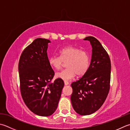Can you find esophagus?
<instances>
[{
	"mask_svg": "<svg viewBox=\"0 0 130 130\" xmlns=\"http://www.w3.org/2000/svg\"><path fill=\"white\" fill-rule=\"evenodd\" d=\"M64 84H65V86H67V85H68L69 84V83L68 82H67V81H65V82H64Z\"/></svg>",
	"mask_w": 130,
	"mask_h": 130,
	"instance_id": "esophagus-1",
	"label": "esophagus"
}]
</instances>
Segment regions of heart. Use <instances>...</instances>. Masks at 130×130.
<instances>
[{
	"mask_svg": "<svg viewBox=\"0 0 130 130\" xmlns=\"http://www.w3.org/2000/svg\"><path fill=\"white\" fill-rule=\"evenodd\" d=\"M60 55V57L52 56L48 59L51 67L57 70L62 67L63 62H67V69L56 73V78L68 81L72 79L76 74L80 77L87 72L90 64V56L85 51L76 47L68 46L61 50Z\"/></svg>",
	"mask_w": 130,
	"mask_h": 130,
	"instance_id": "1",
	"label": "heart"
}]
</instances>
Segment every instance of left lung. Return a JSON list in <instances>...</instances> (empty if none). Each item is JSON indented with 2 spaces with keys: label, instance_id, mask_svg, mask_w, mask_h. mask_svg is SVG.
Returning <instances> with one entry per match:
<instances>
[{
  "label": "left lung",
  "instance_id": "obj_1",
  "mask_svg": "<svg viewBox=\"0 0 130 130\" xmlns=\"http://www.w3.org/2000/svg\"><path fill=\"white\" fill-rule=\"evenodd\" d=\"M83 40L90 41L92 46L91 63L83 77L71 85L73 93L70 99L76 112L87 116L99 110L107 98L111 63L108 53L96 38L90 36Z\"/></svg>",
  "mask_w": 130,
  "mask_h": 130
}]
</instances>
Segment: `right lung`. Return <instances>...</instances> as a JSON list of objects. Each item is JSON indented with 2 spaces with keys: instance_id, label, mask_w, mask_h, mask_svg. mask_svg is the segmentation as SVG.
Returning <instances> with one entry per match:
<instances>
[{
  "instance_id": "add662e5",
  "label": "right lung",
  "mask_w": 130,
  "mask_h": 130,
  "mask_svg": "<svg viewBox=\"0 0 130 130\" xmlns=\"http://www.w3.org/2000/svg\"><path fill=\"white\" fill-rule=\"evenodd\" d=\"M50 40L37 38L22 52L19 63L20 90L25 104L32 113L42 117L55 112L64 86L48 62Z\"/></svg>"
}]
</instances>
